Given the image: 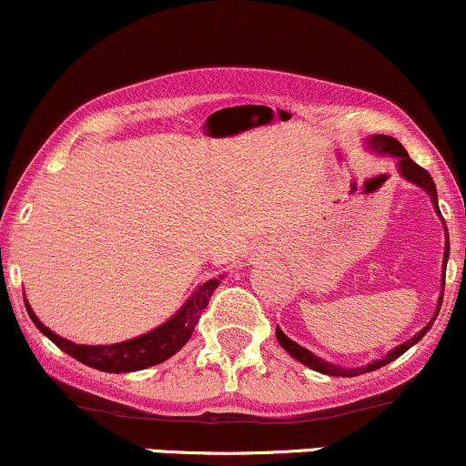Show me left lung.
I'll return each instance as SVG.
<instances>
[{"mask_svg":"<svg viewBox=\"0 0 466 466\" xmlns=\"http://www.w3.org/2000/svg\"><path fill=\"white\" fill-rule=\"evenodd\" d=\"M368 142H370L372 151H377L379 155H390V157H397V168H399L400 177L408 179L410 184L419 186V188L425 190L427 195H430L431 203H434L436 212H438V215H441V210H438V195H436L434 179H431V175L427 173L425 168H420L419 164L411 162L408 151H405V148L400 147V142L394 140V137H390V136H372ZM442 226H445V221H442ZM445 240H447V243H445V256H442V289H441V298H438V307H436L434 318H431V322H427L425 326H422V329L414 337H411V339L403 341V344H399L397 349L390 350L386 357H381V360H374V361L366 363V366H360V368H341V366H335V363L322 360V357L313 355L311 350H307V349H304V346L296 344V341H293V339H289V337L282 333V330L276 326L278 344H280L282 349H285L289 355L293 357V360H298L300 363H304V366L311 368V370H315V372L329 374V377H360V374L372 372V370H377V368L386 366V363H390V361L399 360V357L403 355L405 350H410L411 346L419 344L422 337H425L427 330H430L431 324H434L438 311H441L442 291H445V269H447V258H449V232H447V226H445Z\"/></svg>","mask_w":466,"mask_h":466,"instance_id":"obj_1","label":"left lung"}]
</instances>
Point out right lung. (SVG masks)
<instances>
[{
	"mask_svg": "<svg viewBox=\"0 0 466 466\" xmlns=\"http://www.w3.org/2000/svg\"><path fill=\"white\" fill-rule=\"evenodd\" d=\"M226 276L212 278V280L203 282L195 289V293L184 302V307L170 319H166L162 326L148 330L140 337H133V339L120 341V344H105V346H87V344H74V341L66 339V337L56 335L55 330H50L44 322H39L35 311L30 309L28 300H25V311H28L30 319L36 324V329L44 333L47 339L55 341V344L63 352H67L69 357L85 363V366L96 368V370L103 372H136L144 370V368L157 366L173 357L175 352L181 350V346L190 339L192 330H195L197 322H199L203 309L210 302V296L215 293L218 282Z\"/></svg>",
	"mask_w": 466,
	"mask_h": 466,
	"instance_id": "right-lung-1",
	"label": "right lung"
}]
</instances>
